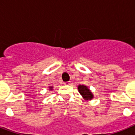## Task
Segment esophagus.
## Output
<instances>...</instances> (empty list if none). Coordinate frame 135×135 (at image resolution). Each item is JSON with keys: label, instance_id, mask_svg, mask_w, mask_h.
<instances>
[{"label": "esophagus", "instance_id": "34e87169", "mask_svg": "<svg viewBox=\"0 0 135 135\" xmlns=\"http://www.w3.org/2000/svg\"><path fill=\"white\" fill-rule=\"evenodd\" d=\"M64 84L66 85H69L71 84V82H70V81H67V82H65V83H64Z\"/></svg>", "mask_w": 135, "mask_h": 135}]
</instances>
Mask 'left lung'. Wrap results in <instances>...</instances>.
<instances>
[{"instance_id": "obj_1", "label": "left lung", "mask_w": 135, "mask_h": 135, "mask_svg": "<svg viewBox=\"0 0 135 135\" xmlns=\"http://www.w3.org/2000/svg\"><path fill=\"white\" fill-rule=\"evenodd\" d=\"M78 90L85 100H92V99L94 98V95L92 94V92L86 85H79L78 86Z\"/></svg>"}]
</instances>
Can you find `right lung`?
I'll use <instances>...</instances> for the list:
<instances>
[{"label": "right lung", "mask_w": 135, "mask_h": 135, "mask_svg": "<svg viewBox=\"0 0 135 135\" xmlns=\"http://www.w3.org/2000/svg\"><path fill=\"white\" fill-rule=\"evenodd\" d=\"M53 90V87L52 86L49 87V90Z\"/></svg>", "instance_id": "obj_1"}]
</instances>
